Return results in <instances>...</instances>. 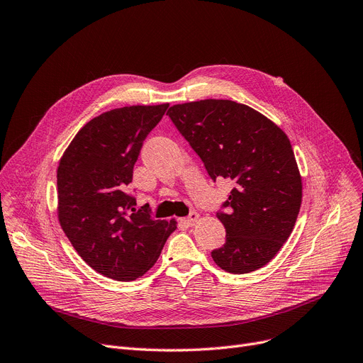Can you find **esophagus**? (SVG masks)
<instances>
[{
	"label": "esophagus",
	"mask_w": 363,
	"mask_h": 363,
	"mask_svg": "<svg viewBox=\"0 0 363 363\" xmlns=\"http://www.w3.org/2000/svg\"><path fill=\"white\" fill-rule=\"evenodd\" d=\"M199 220V214L198 213H191L186 218H184V223L187 224V226H194V224Z\"/></svg>",
	"instance_id": "obj_1"
}]
</instances>
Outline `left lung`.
<instances>
[{
	"label": "left lung",
	"mask_w": 363,
	"mask_h": 363,
	"mask_svg": "<svg viewBox=\"0 0 363 363\" xmlns=\"http://www.w3.org/2000/svg\"><path fill=\"white\" fill-rule=\"evenodd\" d=\"M210 177L233 182L228 211L217 213L226 242L211 252L218 267L250 273L278 254L296 226L303 184L288 135L252 108L206 99L167 112Z\"/></svg>",
	"instance_id": "8db88e82"
}]
</instances>
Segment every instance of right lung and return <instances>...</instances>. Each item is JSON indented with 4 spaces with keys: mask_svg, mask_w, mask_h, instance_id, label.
<instances>
[{
    "mask_svg": "<svg viewBox=\"0 0 363 363\" xmlns=\"http://www.w3.org/2000/svg\"><path fill=\"white\" fill-rule=\"evenodd\" d=\"M169 105L125 106L89 121L57 168V217L75 251L91 269L115 281L143 276L177 229L153 220L125 194L143 140Z\"/></svg>",
    "mask_w": 363,
    "mask_h": 363,
    "instance_id": "right-lung-1",
    "label": "right lung"
}]
</instances>
